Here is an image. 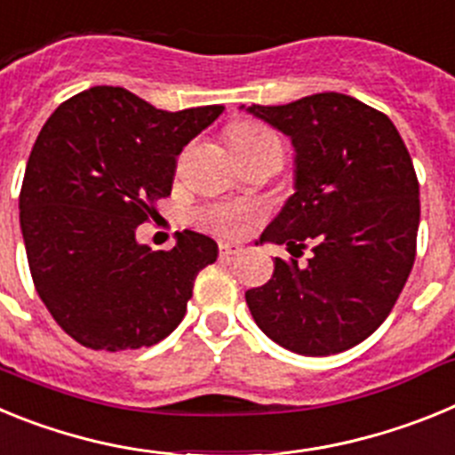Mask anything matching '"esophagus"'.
Wrapping results in <instances>:
<instances>
[{"mask_svg":"<svg viewBox=\"0 0 455 455\" xmlns=\"http://www.w3.org/2000/svg\"><path fill=\"white\" fill-rule=\"evenodd\" d=\"M239 252L241 248L235 246V243H220V257H235Z\"/></svg>","mask_w":455,"mask_h":455,"instance_id":"esophagus-1","label":"esophagus"}]
</instances>
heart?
<instances>
[{
    "mask_svg": "<svg viewBox=\"0 0 455 455\" xmlns=\"http://www.w3.org/2000/svg\"><path fill=\"white\" fill-rule=\"evenodd\" d=\"M264 140H273V136L268 134L264 127L252 123L236 124L230 134V143L235 150L236 148L259 146V143H264ZM251 219H252V209L232 207V204H214V207L204 209L203 214H200V220H203L207 228H212V230L228 236L243 235L248 223H251Z\"/></svg>",
    "mask_w": 455,
    "mask_h": 455,
    "instance_id": "1",
    "label": "heart"
}]
</instances>
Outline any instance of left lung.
<instances>
[{
  "mask_svg": "<svg viewBox=\"0 0 455 455\" xmlns=\"http://www.w3.org/2000/svg\"><path fill=\"white\" fill-rule=\"evenodd\" d=\"M293 146V193L259 243L312 246L307 264L275 257L248 289L255 323L300 355H332L387 319L415 264L419 182L392 120L344 92L241 107Z\"/></svg>",
  "mask_w": 455,
  "mask_h": 455,
  "instance_id": "left-lung-1",
  "label": "left lung"
}]
</instances>
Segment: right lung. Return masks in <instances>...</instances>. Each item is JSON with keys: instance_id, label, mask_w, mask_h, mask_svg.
<instances>
[{"instance_id": "1", "label": "right lung", "mask_w": 455, "mask_h": 455, "mask_svg": "<svg viewBox=\"0 0 455 455\" xmlns=\"http://www.w3.org/2000/svg\"><path fill=\"white\" fill-rule=\"evenodd\" d=\"M220 104L164 111L120 86L79 92L31 148L20 228L36 291L63 331L92 351L152 347L184 319L193 280L219 246L175 232L152 251L136 228L171 196L175 159L223 114Z\"/></svg>"}]
</instances>
